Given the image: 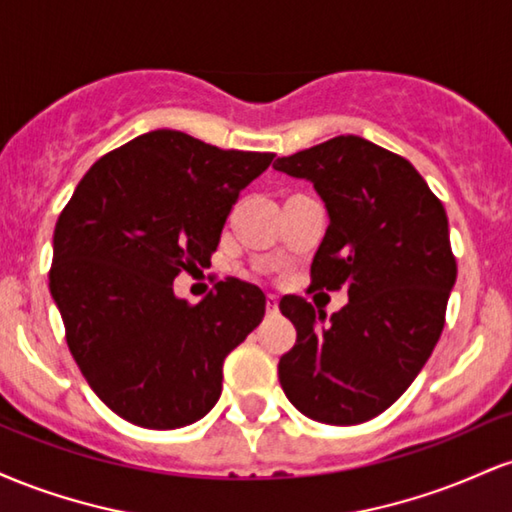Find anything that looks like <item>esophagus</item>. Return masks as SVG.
Here are the masks:
<instances>
[{"mask_svg":"<svg viewBox=\"0 0 512 512\" xmlns=\"http://www.w3.org/2000/svg\"><path fill=\"white\" fill-rule=\"evenodd\" d=\"M267 313L269 315L279 313V298L272 296V293H269V296H267Z\"/></svg>","mask_w":512,"mask_h":512,"instance_id":"esophagus-1","label":"esophagus"}]
</instances>
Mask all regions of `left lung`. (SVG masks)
<instances>
[{
    "mask_svg": "<svg viewBox=\"0 0 512 512\" xmlns=\"http://www.w3.org/2000/svg\"><path fill=\"white\" fill-rule=\"evenodd\" d=\"M274 168L313 182L330 214L310 289L349 293L330 320L301 296L281 298L296 344L279 383L308 419L363 424L402 397L443 332L457 279L448 214L407 158L354 134Z\"/></svg>",
    "mask_w": 512,
    "mask_h": 512,
    "instance_id": "obj_1",
    "label": "left lung"
}]
</instances>
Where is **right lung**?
Masks as SVG:
<instances>
[{
    "label": "right lung",
    "instance_id": "obj_1",
    "mask_svg": "<svg viewBox=\"0 0 512 512\" xmlns=\"http://www.w3.org/2000/svg\"><path fill=\"white\" fill-rule=\"evenodd\" d=\"M272 158L154 129L98 158L62 209L50 293L76 366L129 424L170 431L219 402L223 361L267 298L226 279L192 305L173 281L209 267L240 190Z\"/></svg>",
    "mask_w": 512,
    "mask_h": 512
}]
</instances>
